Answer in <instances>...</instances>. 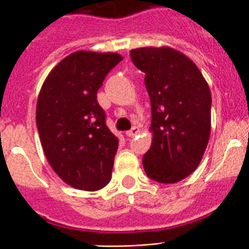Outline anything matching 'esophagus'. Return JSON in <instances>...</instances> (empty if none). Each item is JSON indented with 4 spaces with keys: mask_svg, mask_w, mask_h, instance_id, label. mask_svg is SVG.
Returning a JSON list of instances; mask_svg holds the SVG:
<instances>
[{
    "mask_svg": "<svg viewBox=\"0 0 249 249\" xmlns=\"http://www.w3.org/2000/svg\"><path fill=\"white\" fill-rule=\"evenodd\" d=\"M138 132H140V129H138L137 126H133L130 130H128V132H126V136H128V137H134L136 134H138Z\"/></svg>",
    "mask_w": 249,
    "mask_h": 249,
    "instance_id": "esophagus-1",
    "label": "esophagus"
}]
</instances>
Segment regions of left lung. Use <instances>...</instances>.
Returning a JSON list of instances; mask_svg holds the SVG:
<instances>
[{
  "mask_svg": "<svg viewBox=\"0 0 249 249\" xmlns=\"http://www.w3.org/2000/svg\"><path fill=\"white\" fill-rule=\"evenodd\" d=\"M143 71L151 103L153 141L142 163L158 183L185 179L200 164L210 137L212 94L196 64L170 47L130 51Z\"/></svg>",
  "mask_w": 249,
  "mask_h": 249,
  "instance_id": "left-lung-1",
  "label": "left lung"
}]
</instances>
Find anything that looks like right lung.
I'll return each instance as SVG.
<instances>
[{"label":"right lung","mask_w":249,"mask_h":249,"mask_svg":"<svg viewBox=\"0 0 249 249\" xmlns=\"http://www.w3.org/2000/svg\"><path fill=\"white\" fill-rule=\"evenodd\" d=\"M121 60L113 52H74L53 68L39 92L36 125L45 158L81 191H98L111 180L119 140L106 124L96 94Z\"/></svg>","instance_id":"right-lung-1"}]
</instances>
